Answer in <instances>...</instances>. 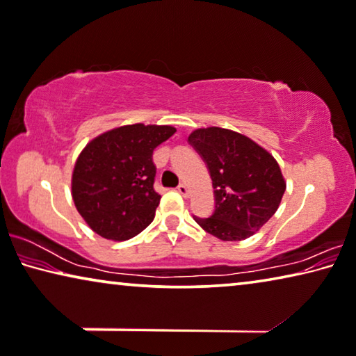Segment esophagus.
I'll list each match as a JSON object with an SVG mask.
<instances>
[{
    "label": "esophagus",
    "mask_w": 356,
    "mask_h": 356,
    "mask_svg": "<svg viewBox=\"0 0 356 356\" xmlns=\"http://www.w3.org/2000/svg\"><path fill=\"white\" fill-rule=\"evenodd\" d=\"M178 193L181 194L183 197H188L189 195V188L186 184H179L178 186Z\"/></svg>",
    "instance_id": "esophagus-1"
}]
</instances>
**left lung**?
Instances as JSON below:
<instances>
[{
  "mask_svg": "<svg viewBox=\"0 0 356 356\" xmlns=\"http://www.w3.org/2000/svg\"><path fill=\"white\" fill-rule=\"evenodd\" d=\"M189 143L210 170L215 211L195 222L224 242L254 235L280 207L286 181L269 151L247 135L221 127L195 129Z\"/></svg>",
  "mask_w": 356,
  "mask_h": 356,
  "instance_id": "8db88e82",
  "label": "left lung"
}]
</instances>
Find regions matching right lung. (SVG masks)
<instances>
[{"label": "right lung", "instance_id": "1", "mask_svg": "<svg viewBox=\"0 0 356 356\" xmlns=\"http://www.w3.org/2000/svg\"><path fill=\"white\" fill-rule=\"evenodd\" d=\"M175 132L172 125L130 124L84 146L71 175V197L92 231L122 242L149 226L161 202L152 151Z\"/></svg>", "mask_w": 356, "mask_h": 356}]
</instances>
